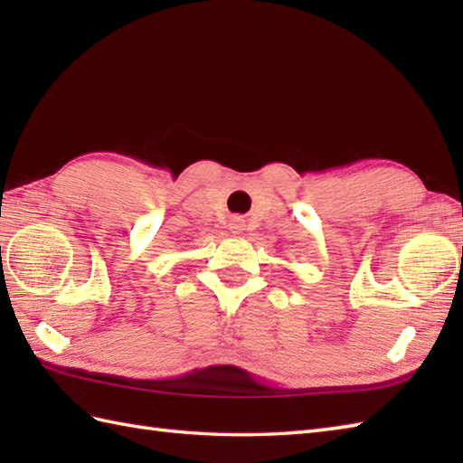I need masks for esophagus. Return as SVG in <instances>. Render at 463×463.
<instances>
[{
	"instance_id": "esophagus-1",
	"label": "esophagus",
	"mask_w": 463,
	"mask_h": 463,
	"mask_svg": "<svg viewBox=\"0 0 463 463\" xmlns=\"http://www.w3.org/2000/svg\"><path fill=\"white\" fill-rule=\"evenodd\" d=\"M231 231L234 234H241L244 231V219H241V216H232V219H231Z\"/></svg>"
}]
</instances>
